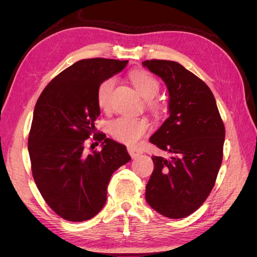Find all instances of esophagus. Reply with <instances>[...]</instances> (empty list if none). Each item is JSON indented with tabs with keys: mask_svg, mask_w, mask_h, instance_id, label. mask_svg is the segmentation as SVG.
Here are the masks:
<instances>
[{
	"mask_svg": "<svg viewBox=\"0 0 257 257\" xmlns=\"http://www.w3.org/2000/svg\"><path fill=\"white\" fill-rule=\"evenodd\" d=\"M127 151H128V153H130V155H131L132 158H136V157H138V155L142 154L141 150L136 149V148H132V147L127 148Z\"/></svg>",
	"mask_w": 257,
	"mask_h": 257,
	"instance_id": "34e87169",
	"label": "esophagus"
}]
</instances>
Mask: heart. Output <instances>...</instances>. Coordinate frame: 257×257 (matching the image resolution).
I'll use <instances>...</instances> for the list:
<instances>
[{
    "label": "heart",
    "instance_id": "1",
    "mask_svg": "<svg viewBox=\"0 0 257 257\" xmlns=\"http://www.w3.org/2000/svg\"><path fill=\"white\" fill-rule=\"evenodd\" d=\"M130 79L133 82L139 94L146 99L153 98L160 91V83L157 78L146 71H135L131 73ZM114 82L115 80L113 78H107L99 83L96 93V100L100 109H107L109 107ZM149 103L152 109L157 108V104L151 102V100H149ZM147 130L148 123L145 120L130 115L119 116L109 124L111 136L115 141L125 145L136 144L146 134Z\"/></svg>",
    "mask_w": 257,
    "mask_h": 257
}]
</instances>
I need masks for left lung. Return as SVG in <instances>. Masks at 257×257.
Returning a JSON list of instances; mask_svg holds the SVG:
<instances>
[{
  "mask_svg": "<svg viewBox=\"0 0 257 257\" xmlns=\"http://www.w3.org/2000/svg\"><path fill=\"white\" fill-rule=\"evenodd\" d=\"M143 65L167 85L169 116L150 143L173 154L153 155L147 203L162 215L182 219L205 203L222 164L225 127L208 85L181 64L147 60Z\"/></svg>",
  "mask_w": 257,
  "mask_h": 257,
  "instance_id": "1",
  "label": "left lung"
}]
</instances>
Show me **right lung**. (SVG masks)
Masks as SVG:
<instances>
[{"mask_svg":"<svg viewBox=\"0 0 257 257\" xmlns=\"http://www.w3.org/2000/svg\"><path fill=\"white\" fill-rule=\"evenodd\" d=\"M127 62L80 60L54 77L37 99L28 141L31 168L43 198L62 219L82 222L96 215L112 174L131 160L125 146L95 135L94 125L99 83ZM92 134L103 142L102 150L87 155L84 144Z\"/></svg>","mask_w":257,"mask_h":257,"instance_id":"obj_1","label":"right lung"}]
</instances>
